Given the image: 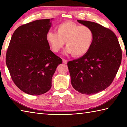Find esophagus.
<instances>
[{
	"mask_svg": "<svg viewBox=\"0 0 127 127\" xmlns=\"http://www.w3.org/2000/svg\"><path fill=\"white\" fill-rule=\"evenodd\" d=\"M63 63H64V64H66L67 62H68V61H67L66 59H63Z\"/></svg>",
	"mask_w": 127,
	"mask_h": 127,
	"instance_id": "esophagus-1",
	"label": "esophagus"
}]
</instances>
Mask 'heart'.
<instances>
[{
	"label": "heart",
	"mask_w": 127,
	"mask_h": 127,
	"mask_svg": "<svg viewBox=\"0 0 127 127\" xmlns=\"http://www.w3.org/2000/svg\"><path fill=\"white\" fill-rule=\"evenodd\" d=\"M46 39L54 53L60 51L65 42V53H73L75 57H81L91 49L94 41V32L88 26L65 22L56 27V32H47Z\"/></svg>",
	"instance_id": "heart-1"
}]
</instances>
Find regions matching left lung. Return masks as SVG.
<instances>
[{"label": "left lung", "instance_id": "1", "mask_svg": "<svg viewBox=\"0 0 127 127\" xmlns=\"http://www.w3.org/2000/svg\"><path fill=\"white\" fill-rule=\"evenodd\" d=\"M77 21L93 29L94 41L85 55L68 62L71 83L80 93L93 95L112 83L121 63L122 50L117 37L111 30L96 22Z\"/></svg>", "mask_w": 127, "mask_h": 127}]
</instances>
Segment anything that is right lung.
Wrapping results in <instances>:
<instances>
[{
	"label": "right lung",
	"instance_id": "add662e5",
	"mask_svg": "<svg viewBox=\"0 0 127 127\" xmlns=\"http://www.w3.org/2000/svg\"><path fill=\"white\" fill-rule=\"evenodd\" d=\"M53 19L38 20L19 27L7 48L6 64L12 80L29 95H42L49 90L52 76L62 63L46 39Z\"/></svg>",
	"mask_w": 127,
	"mask_h": 127
}]
</instances>
